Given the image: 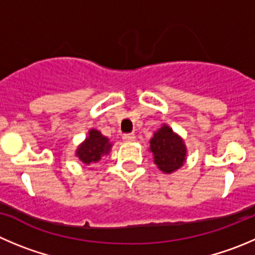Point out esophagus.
<instances>
[{
    "mask_svg": "<svg viewBox=\"0 0 255 255\" xmlns=\"http://www.w3.org/2000/svg\"><path fill=\"white\" fill-rule=\"evenodd\" d=\"M123 140L125 142H131L135 140V135L134 134H124L123 135Z\"/></svg>",
    "mask_w": 255,
    "mask_h": 255,
    "instance_id": "esophagus-1",
    "label": "esophagus"
}]
</instances>
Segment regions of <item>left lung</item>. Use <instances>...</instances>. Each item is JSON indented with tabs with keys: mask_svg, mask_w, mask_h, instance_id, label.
<instances>
[{
	"mask_svg": "<svg viewBox=\"0 0 255 255\" xmlns=\"http://www.w3.org/2000/svg\"><path fill=\"white\" fill-rule=\"evenodd\" d=\"M150 151L154 155V162L157 168L165 174H171L180 169L186 160L184 140L166 124L155 131L150 140Z\"/></svg>",
	"mask_w": 255,
	"mask_h": 255,
	"instance_id": "1",
	"label": "left lung"
}]
</instances>
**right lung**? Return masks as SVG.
I'll return each mask as SVG.
<instances>
[{
  "instance_id": "add662e5",
  "label": "right lung",
  "mask_w": 255,
  "mask_h": 255,
  "mask_svg": "<svg viewBox=\"0 0 255 255\" xmlns=\"http://www.w3.org/2000/svg\"><path fill=\"white\" fill-rule=\"evenodd\" d=\"M111 146L113 144L109 141L108 137L104 136L99 130L91 129L89 131V136L76 149V156L84 164L89 165L91 162H98L104 155H108Z\"/></svg>"
}]
</instances>
